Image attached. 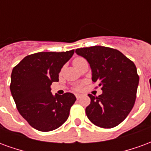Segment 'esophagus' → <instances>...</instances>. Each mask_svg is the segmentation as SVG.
Here are the masks:
<instances>
[{
    "label": "esophagus",
    "instance_id": "obj_1",
    "mask_svg": "<svg viewBox=\"0 0 151 151\" xmlns=\"http://www.w3.org/2000/svg\"><path fill=\"white\" fill-rule=\"evenodd\" d=\"M81 97H82V95H79V94H77V95H76V98H77V99H79Z\"/></svg>",
    "mask_w": 151,
    "mask_h": 151
}]
</instances>
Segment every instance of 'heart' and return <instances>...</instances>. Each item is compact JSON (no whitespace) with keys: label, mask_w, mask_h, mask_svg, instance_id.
I'll return each mask as SVG.
<instances>
[{"label":"heart","mask_w":151,"mask_h":151,"mask_svg":"<svg viewBox=\"0 0 151 151\" xmlns=\"http://www.w3.org/2000/svg\"><path fill=\"white\" fill-rule=\"evenodd\" d=\"M82 60H84V59H83V58H82V57H77V58H75V59L73 60V65H76V64L81 62V61H82ZM77 90H79V87H78V88H77Z\"/></svg>","instance_id":"obj_1"}]
</instances>
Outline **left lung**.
<instances>
[{
    "mask_svg": "<svg viewBox=\"0 0 151 151\" xmlns=\"http://www.w3.org/2000/svg\"><path fill=\"white\" fill-rule=\"evenodd\" d=\"M91 68L92 81L98 82L102 95L89 94L91 104L86 113L92 123L111 129L123 121L133 108L139 82L134 63L111 47L93 46L76 49Z\"/></svg>",
    "mask_w": 151,
    "mask_h": 151,
    "instance_id": "obj_1",
    "label": "left lung"
}]
</instances>
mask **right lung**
Masks as SVG:
<instances>
[{
  "label": "right lung",
  "instance_id": "add662e5",
  "mask_svg": "<svg viewBox=\"0 0 151 151\" xmlns=\"http://www.w3.org/2000/svg\"><path fill=\"white\" fill-rule=\"evenodd\" d=\"M74 50L41 52L27 56L13 69L10 91L19 113L31 127L42 132L61 126L75 103V95H53L51 85L59 81L63 65Z\"/></svg>",
  "mask_w": 151,
  "mask_h": 151
}]
</instances>
